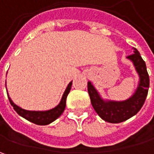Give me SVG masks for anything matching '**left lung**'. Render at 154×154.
<instances>
[{
	"label": "left lung",
	"mask_w": 154,
	"mask_h": 154,
	"mask_svg": "<svg viewBox=\"0 0 154 154\" xmlns=\"http://www.w3.org/2000/svg\"><path fill=\"white\" fill-rule=\"evenodd\" d=\"M134 49V54L127 56L131 61L139 75V82L134 94L126 100L116 101L105 100L99 94L91 81H88L87 88L93 109L105 122L118 123L129 119L136 115L145 103L149 88V76L146 71L145 62L141 58L139 51Z\"/></svg>",
	"instance_id": "left-lung-1"
}]
</instances>
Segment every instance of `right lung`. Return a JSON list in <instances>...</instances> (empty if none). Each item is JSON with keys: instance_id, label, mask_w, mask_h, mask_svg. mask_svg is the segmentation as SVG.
I'll use <instances>...</instances> for the list:
<instances>
[{"instance_id": "add662e5", "label": "right lung", "mask_w": 154, "mask_h": 154, "mask_svg": "<svg viewBox=\"0 0 154 154\" xmlns=\"http://www.w3.org/2000/svg\"><path fill=\"white\" fill-rule=\"evenodd\" d=\"M72 82L73 81H71L67 86L65 92L62 95L60 103H58L55 108H52L48 110H27V109H22L19 105L15 104L13 102V100L9 97L8 91H7V93H8V97L9 102L11 103V105L14 107L15 111L20 116L24 117L25 119H26L29 122H32L35 124H38V125H48L52 122L56 120L64 111L65 107H66V99H67L68 93L71 90Z\"/></svg>"}]
</instances>
